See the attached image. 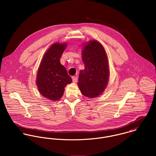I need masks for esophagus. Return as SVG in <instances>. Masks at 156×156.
I'll list each match as a JSON object with an SVG mask.
<instances>
[{"label": "esophagus", "instance_id": "34e87169", "mask_svg": "<svg viewBox=\"0 0 156 156\" xmlns=\"http://www.w3.org/2000/svg\"><path fill=\"white\" fill-rule=\"evenodd\" d=\"M72 79H73V82L74 83H76L77 82V77L76 76H73Z\"/></svg>", "mask_w": 156, "mask_h": 156}]
</instances>
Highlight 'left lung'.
Wrapping results in <instances>:
<instances>
[{
  "label": "left lung",
  "instance_id": "8db88e82",
  "mask_svg": "<svg viewBox=\"0 0 156 156\" xmlns=\"http://www.w3.org/2000/svg\"><path fill=\"white\" fill-rule=\"evenodd\" d=\"M82 61L85 67L79 73V88L84 96L96 97L105 90L109 76L108 57L103 45L96 40L89 41L83 47Z\"/></svg>",
  "mask_w": 156,
  "mask_h": 156
}]
</instances>
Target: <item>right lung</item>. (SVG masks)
Listing matches in <instances>:
<instances>
[{
    "instance_id": "obj_1",
    "label": "right lung",
    "mask_w": 156,
    "mask_h": 156,
    "mask_svg": "<svg viewBox=\"0 0 156 156\" xmlns=\"http://www.w3.org/2000/svg\"><path fill=\"white\" fill-rule=\"evenodd\" d=\"M65 43H55L45 52L38 68L37 85L40 94L51 100H58L67 84L72 82L66 67L60 63Z\"/></svg>"
}]
</instances>
